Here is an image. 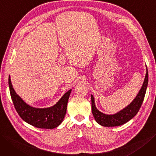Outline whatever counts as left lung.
<instances>
[{"instance_id":"obj_1","label":"left lung","mask_w":156,"mask_h":156,"mask_svg":"<svg viewBox=\"0 0 156 156\" xmlns=\"http://www.w3.org/2000/svg\"><path fill=\"white\" fill-rule=\"evenodd\" d=\"M148 82V73L147 69L146 76L144 80L142 87L136 98L132 102L119 112L112 114L107 115L99 111L96 108L94 104V100L93 95H91V104L92 112L96 122L103 126H117L123 125L128 122L132 118H134L139 111L142 105L144 98L146 93V90Z\"/></svg>"}]
</instances>
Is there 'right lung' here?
Here are the masks:
<instances>
[{
  "mask_svg": "<svg viewBox=\"0 0 156 156\" xmlns=\"http://www.w3.org/2000/svg\"><path fill=\"white\" fill-rule=\"evenodd\" d=\"M9 87L11 99L17 113L27 123L39 129H53L59 126L65 117L67 105L71 89L67 91L54 106L45 108H34L23 101L16 94L9 76Z\"/></svg>",
  "mask_w": 156,
  "mask_h": 156,
  "instance_id": "add662e5",
  "label": "right lung"
}]
</instances>
